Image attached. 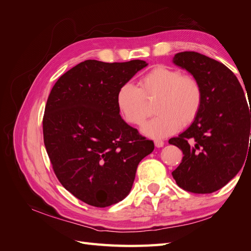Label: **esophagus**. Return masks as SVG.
Wrapping results in <instances>:
<instances>
[{
	"instance_id": "34e87169",
	"label": "esophagus",
	"mask_w": 251,
	"mask_h": 251,
	"mask_svg": "<svg viewBox=\"0 0 251 251\" xmlns=\"http://www.w3.org/2000/svg\"><path fill=\"white\" fill-rule=\"evenodd\" d=\"M154 143L156 148H162L164 146V142L162 140H155Z\"/></svg>"
}]
</instances>
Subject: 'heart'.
I'll list each match as a JSON object with an SVG mask.
<instances>
[{"instance_id":"heart-1","label":"heart","mask_w":251,"mask_h":251,"mask_svg":"<svg viewBox=\"0 0 251 251\" xmlns=\"http://www.w3.org/2000/svg\"><path fill=\"white\" fill-rule=\"evenodd\" d=\"M159 98L155 105L158 115L143 125L142 133L162 139L176 133L181 126L192 125L203 104V89L199 80L179 69L158 66L139 81V88L126 82L117 92V105L130 124L140 126L149 116L147 100Z\"/></svg>"}]
</instances>
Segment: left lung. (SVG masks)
<instances>
[{
	"mask_svg": "<svg viewBox=\"0 0 251 251\" xmlns=\"http://www.w3.org/2000/svg\"><path fill=\"white\" fill-rule=\"evenodd\" d=\"M173 63L199 80L203 104L191 126L169 141L183 153L172 175L184 191L214 193L240 172L249 154L251 107L237 76L222 63L194 51L177 53Z\"/></svg>",
	"mask_w": 251,
	"mask_h": 251,
	"instance_id": "1",
	"label": "left lung"
}]
</instances>
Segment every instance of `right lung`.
Masks as SVG:
<instances>
[{
    "label": "right lung",
    "mask_w": 251,
    "mask_h": 251,
    "mask_svg": "<svg viewBox=\"0 0 251 251\" xmlns=\"http://www.w3.org/2000/svg\"><path fill=\"white\" fill-rule=\"evenodd\" d=\"M147 66L140 59H88L62 75L48 97L43 133L53 171L67 191L92 206L124 200L139 162L154 151L117 105L119 88Z\"/></svg>",
    "instance_id": "obj_1"
}]
</instances>
